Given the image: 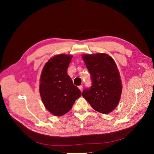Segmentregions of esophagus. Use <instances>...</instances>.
Returning a JSON list of instances; mask_svg holds the SVG:
<instances>
[{
	"instance_id": "34e87169",
	"label": "esophagus",
	"mask_w": 154,
	"mask_h": 154,
	"mask_svg": "<svg viewBox=\"0 0 154 154\" xmlns=\"http://www.w3.org/2000/svg\"><path fill=\"white\" fill-rule=\"evenodd\" d=\"M78 87H79V88L80 89V91H81V92H82V91H83V87L82 85H80Z\"/></svg>"
}]
</instances>
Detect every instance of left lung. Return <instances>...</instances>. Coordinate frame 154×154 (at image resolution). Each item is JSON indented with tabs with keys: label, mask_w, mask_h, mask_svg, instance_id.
<instances>
[{
	"label": "left lung",
	"mask_w": 154,
	"mask_h": 154,
	"mask_svg": "<svg viewBox=\"0 0 154 154\" xmlns=\"http://www.w3.org/2000/svg\"><path fill=\"white\" fill-rule=\"evenodd\" d=\"M82 58L92 82L83 91V97L95 110L108 114L118 106L122 91L117 65L107 54H84Z\"/></svg>",
	"instance_id": "1"
}]
</instances>
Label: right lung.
<instances>
[{
    "label": "right lung",
    "instance_id": "right-lung-1",
    "mask_svg": "<svg viewBox=\"0 0 154 154\" xmlns=\"http://www.w3.org/2000/svg\"><path fill=\"white\" fill-rule=\"evenodd\" d=\"M71 55L59 54L45 64L40 79L39 92L46 109L55 116L66 114L82 95L67 74Z\"/></svg>",
    "mask_w": 154,
    "mask_h": 154
}]
</instances>
